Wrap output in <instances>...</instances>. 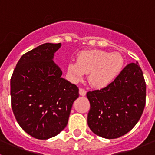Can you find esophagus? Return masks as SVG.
<instances>
[{
	"label": "esophagus",
	"instance_id": "34e87169",
	"mask_svg": "<svg viewBox=\"0 0 155 155\" xmlns=\"http://www.w3.org/2000/svg\"><path fill=\"white\" fill-rule=\"evenodd\" d=\"M86 93H87V91H86V90H84V88L81 87L80 89H79V94H80L81 95H82V96H84V95L86 94Z\"/></svg>",
	"mask_w": 155,
	"mask_h": 155
}]
</instances>
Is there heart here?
Segmentation results:
<instances>
[{
	"instance_id": "1",
	"label": "heart",
	"mask_w": 155,
	"mask_h": 155,
	"mask_svg": "<svg viewBox=\"0 0 155 155\" xmlns=\"http://www.w3.org/2000/svg\"><path fill=\"white\" fill-rule=\"evenodd\" d=\"M124 59L120 53L101 50H84L78 54L77 62L68 65L71 79L78 81L88 73V81L93 87L102 88L110 84L121 73Z\"/></svg>"
}]
</instances>
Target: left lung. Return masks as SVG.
<instances>
[{"label":"left lung","mask_w":155,"mask_h":155,"mask_svg":"<svg viewBox=\"0 0 155 155\" xmlns=\"http://www.w3.org/2000/svg\"><path fill=\"white\" fill-rule=\"evenodd\" d=\"M87 124L93 133L115 139L130 131L146 104V83L138 63L127 64L110 84L87 91Z\"/></svg>","instance_id":"left-lung-1"}]
</instances>
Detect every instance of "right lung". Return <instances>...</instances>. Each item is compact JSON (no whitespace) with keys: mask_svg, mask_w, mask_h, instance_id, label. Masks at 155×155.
Masks as SVG:
<instances>
[{"mask_svg":"<svg viewBox=\"0 0 155 155\" xmlns=\"http://www.w3.org/2000/svg\"><path fill=\"white\" fill-rule=\"evenodd\" d=\"M61 43H44L23 54L11 78L12 108L18 124L30 136L46 140L68 124L77 85L61 78L53 61Z\"/></svg>","mask_w":155,"mask_h":155,"instance_id":"add662e5","label":"right lung"}]
</instances>
